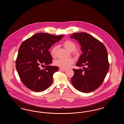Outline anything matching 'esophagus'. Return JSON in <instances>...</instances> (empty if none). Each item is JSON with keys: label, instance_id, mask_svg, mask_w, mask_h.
I'll list each match as a JSON object with an SVG mask.
<instances>
[{"label": "esophagus", "instance_id": "1", "mask_svg": "<svg viewBox=\"0 0 124 124\" xmlns=\"http://www.w3.org/2000/svg\"><path fill=\"white\" fill-rule=\"evenodd\" d=\"M60 71H66V70L65 69H64V68H60Z\"/></svg>", "mask_w": 124, "mask_h": 124}]
</instances>
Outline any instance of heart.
<instances>
[{
	"instance_id": "b5f03b06",
	"label": "heart",
	"mask_w": 124,
	"mask_h": 124,
	"mask_svg": "<svg viewBox=\"0 0 124 124\" xmlns=\"http://www.w3.org/2000/svg\"><path fill=\"white\" fill-rule=\"evenodd\" d=\"M64 46L69 51L72 52L73 55L75 56H78L79 55V53L76 49V44L72 41L70 40H67L65 41L63 43ZM57 47H53L51 51V54L52 56L54 57L55 55ZM74 62V60L72 58L68 59H59L56 60L54 64L55 65L62 68H68L71 65L73 64Z\"/></svg>"
}]
</instances>
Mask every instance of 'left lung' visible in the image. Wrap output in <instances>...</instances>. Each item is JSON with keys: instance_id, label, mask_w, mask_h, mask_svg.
Returning <instances> with one entry per match:
<instances>
[{"instance_id": "obj_1", "label": "left lung", "mask_w": 124, "mask_h": 124, "mask_svg": "<svg viewBox=\"0 0 124 124\" xmlns=\"http://www.w3.org/2000/svg\"><path fill=\"white\" fill-rule=\"evenodd\" d=\"M78 41L83 52L76 65L86 66L73 69L74 74L71 79L77 90L85 93L93 92L102 84L109 70L107 50L104 44L88 33H74L70 36Z\"/></svg>"}]
</instances>
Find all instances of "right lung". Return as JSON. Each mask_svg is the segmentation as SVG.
Returning <instances> with one entry per match:
<instances>
[{"label": "right lung", "instance_id": "add662e5", "mask_svg": "<svg viewBox=\"0 0 124 124\" xmlns=\"http://www.w3.org/2000/svg\"><path fill=\"white\" fill-rule=\"evenodd\" d=\"M64 35L54 36L46 33H38L26 39L18 49L16 67L24 85L30 90L42 92L52 84L54 73L59 67L49 65L52 62V57L48 50L59 41ZM46 65L44 70L40 65Z\"/></svg>", "mask_w": 124, "mask_h": 124}]
</instances>
